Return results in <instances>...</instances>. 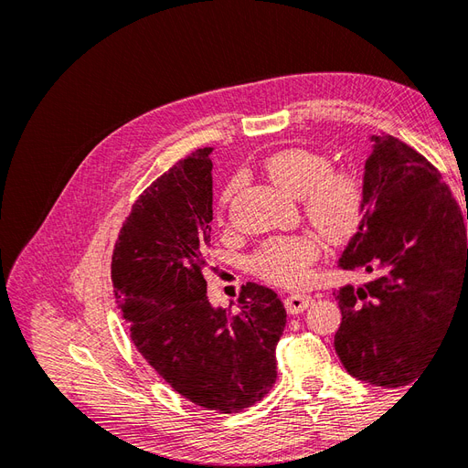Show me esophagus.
<instances>
[{
    "label": "esophagus",
    "instance_id": "obj_1",
    "mask_svg": "<svg viewBox=\"0 0 468 468\" xmlns=\"http://www.w3.org/2000/svg\"><path fill=\"white\" fill-rule=\"evenodd\" d=\"M310 304H313V296L310 294L294 292V294H289L285 299V308L289 314H301L303 310H306Z\"/></svg>",
    "mask_w": 468,
    "mask_h": 468
}]
</instances>
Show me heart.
I'll list each match as a JSON object with an SVG mask.
<instances>
[{
  "label": "heart",
  "mask_w": 468,
  "mask_h": 468,
  "mask_svg": "<svg viewBox=\"0 0 468 468\" xmlns=\"http://www.w3.org/2000/svg\"><path fill=\"white\" fill-rule=\"evenodd\" d=\"M269 181L303 199L304 215L318 232L332 242H344L359 229L365 208L363 183L353 172H332L328 155L306 148H287L269 155L263 164ZM226 187L222 201L234 193ZM320 256L314 236L294 234L269 238L251 258V267L261 279L281 287H299L310 275V265Z\"/></svg>",
  "instance_id": "1"
}]
</instances>
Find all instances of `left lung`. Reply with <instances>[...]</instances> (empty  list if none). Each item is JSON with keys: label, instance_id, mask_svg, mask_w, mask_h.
I'll return each instance as SVG.
<instances>
[{"label": "left lung", "instance_id": "obj_1", "mask_svg": "<svg viewBox=\"0 0 468 468\" xmlns=\"http://www.w3.org/2000/svg\"><path fill=\"white\" fill-rule=\"evenodd\" d=\"M369 140L363 218L337 265L371 281L334 292L342 308L334 346L351 377L396 388L418 377L459 306L468 308L466 229L421 154L390 134Z\"/></svg>", "mask_w": 468, "mask_h": 468}]
</instances>
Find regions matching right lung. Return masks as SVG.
Instances as JSON below:
<instances>
[{"label":"right lung","mask_w":468,"mask_h":468,"mask_svg":"<svg viewBox=\"0 0 468 468\" xmlns=\"http://www.w3.org/2000/svg\"><path fill=\"white\" fill-rule=\"evenodd\" d=\"M210 152H193L138 197L111 277L133 344L152 369L193 404L232 414L271 390L287 313L277 292L256 282L244 287L238 314L208 301Z\"/></svg>","instance_id":"obj_1"}]
</instances>
